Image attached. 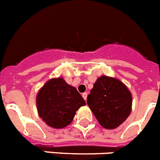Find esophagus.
<instances>
[{"label": "esophagus", "mask_w": 160, "mask_h": 160, "mask_svg": "<svg viewBox=\"0 0 160 160\" xmlns=\"http://www.w3.org/2000/svg\"><path fill=\"white\" fill-rule=\"evenodd\" d=\"M82 98L85 99V101H86V100H87V93H86V92L83 93V94H82Z\"/></svg>", "instance_id": "1"}]
</instances>
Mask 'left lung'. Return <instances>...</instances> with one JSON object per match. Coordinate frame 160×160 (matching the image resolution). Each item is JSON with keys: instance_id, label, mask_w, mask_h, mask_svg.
Here are the masks:
<instances>
[{"instance_id": "left-lung-1", "label": "left lung", "mask_w": 160, "mask_h": 160, "mask_svg": "<svg viewBox=\"0 0 160 160\" xmlns=\"http://www.w3.org/2000/svg\"><path fill=\"white\" fill-rule=\"evenodd\" d=\"M132 97L127 87L114 78L97 79L87 96V105L100 125L106 129L118 128L130 115Z\"/></svg>"}]
</instances>
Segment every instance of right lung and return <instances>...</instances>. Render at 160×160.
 Instances as JSON below:
<instances>
[{
    "label": "right lung",
    "instance_id": "1",
    "mask_svg": "<svg viewBox=\"0 0 160 160\" xmlns=\"http://www.w3.org/2000/svg\"><path fill=\"white\" fill-rule=\"evenodd\" d=\"M86 102L81 94L62 78H52L44 85L37 95L39 116L53 128H63L70 123Z\"/></svg>",
    "mask_w": 160,
    "mask_h": 160
}]
</instances>
